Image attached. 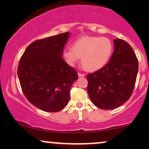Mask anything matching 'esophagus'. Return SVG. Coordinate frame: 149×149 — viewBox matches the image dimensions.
<instances>
[{
	"label": "esophagus",
	"instance_id": "34e87169",
	"mask_svg": "<svg viewBox=\"0 0 149 149\" xmlns=\"http://www.w3.org/2000/svg\"><path fill=\"white\" fill-rule=\"evenodd\" d=\"M78 76H79V77H85L86 75H85V74H83V73L79 72L78 73Z\"/></svg>",
	"mask_w": 149,
	"mask_h": 149
}]
</instances>
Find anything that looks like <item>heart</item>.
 Masks as SVG:
<instances>
[{
    "label": "heart",
    "mask_w": 149,
    "mask_h": 149,
    "mask_svg": "<svg viewBox=\"0 0 149 149\" xmlns=\"http://www.w3.org/2000/svg\"><path fill=\"white\" fill-rule=\"evenodd\" d=\"M113 52V43L107 37L84 36L72 44V47L63 49V56L70 65L77 63L81 57L84 67L97 71L106 65Z\"/></svg>",
    "instance_id": "obj_1"
}]
</instances>
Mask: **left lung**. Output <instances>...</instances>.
I'll list each match as a JSON object with an SVG mask.
<instances>
[{"label": "left lung", "mask_w": 149, "mask_h": 149, "mask_svg": "<svg viewBox=\"0 0 149 149\" xmlns=\"http://www.w3.org/2000/svg\"><path fill=\"white\" fill-rule=\"evenodd\" d=\"M115 49L109 62L87 74L88 93L97 107L111 110L128 100L135 88L138 60L131 45L120 38L114 39Z\"/></svg>", "instance_id": "1"}]
</instances>
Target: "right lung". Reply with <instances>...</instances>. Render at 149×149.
Listing matches in <instances>:
<instances>
[{
	"mask_svg": "<svg viewBox=\"0 0 149 149\" xmlns=\"http://www.w3.org/2000/svg\"><path fill=\"white\" fill-rule=\"evenodd\" d=\"M68 32L38 39L29 45L18 66L22 91L31 104L45 112L67 106L77 71L62 58Z\"/></svg>",
	"mask_w": 149,
	"mask_h": 149,
	"instance_id": "add662e5",
	"label": "right lung"
}]
</instances>
